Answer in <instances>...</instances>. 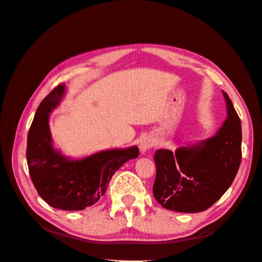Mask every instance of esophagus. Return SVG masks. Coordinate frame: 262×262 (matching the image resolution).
<instances>
[{
	"instance_id": "obj_1",
	"label": "esophagus",
	"mask_w": 262,
	"mask_h": 262,
	"mask_svg": "<svg viewBox=\"0 0 262 262\" xmlns=\"http://www.w3.org/2000/svg\"><path fill=\"white\" fill-rule=\"evenodd\" d=\"M153 140L150 139V138H144V139H142L141 140V142H140V144H139V148H140V152L143 154V153H145L147 149H149L150 147L153 146Z\"/></svg>"
}]
</instances>
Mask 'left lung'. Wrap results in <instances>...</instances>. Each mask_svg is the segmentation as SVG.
I'll return each instance as SVG.
<instances>
[{"label": "left lung", "instance_id": "1", "mask_svg": "<svg viewBox=\"0 0 262 262\" xmlns=\"http://www.w3.org/2000/svg\"><path fill=\"white\" fill-rule=\"evenodd\" d=\"M227 118L213 138L181 146L172 153L157 149L153 193L163 208L184 213L209 209L231 187L242 162V123L224 92Z\"/></svg>", "mask_w": 262, "mask_h": 262}]
</instances>
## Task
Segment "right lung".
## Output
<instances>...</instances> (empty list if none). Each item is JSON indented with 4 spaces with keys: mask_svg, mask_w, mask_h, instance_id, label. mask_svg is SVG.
Instances as JSON below:
<instances>
[{
    "mask_svg": "<svg viewBox=\"0 0 262 262\" xmlns=\"http://www.w3.org/2000/svg\"><path fill=\"white\" fill-rule=\"evenodd\" d=\"M66 94L60 84L39 105L27 137L26 158L38 194L54 209L80 211L106 192L114 173L139 156L138 146L101 150L82 160H70L52 145L49 116Z\"/></svg>",
    "mask_w": 262,
    "mask_h": 262,
    "instance_id": "obj_1",
    "label": "right lung"
}]
</instances>
